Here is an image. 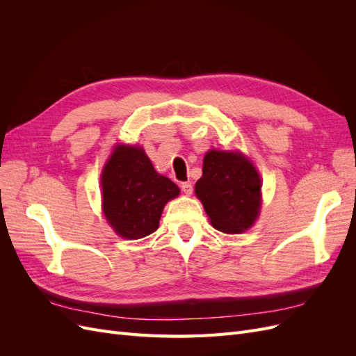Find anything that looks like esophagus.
Masks as SVG:
<instances>
[{
	"mask_svg": "<svg viewBox=\"0 0 356 356\" xmlns=\"http://www.w3.org/2000/svg\"><path fill=\"white\" fill-rule=\"evenodd\" d=\"M181 190L184 191L187 196H190L191 193H193V184H191V181H186V182H182V184H181Z\"/></svg>",
	"mask_w": 356,
	"mask_h": 356,
	"instance_id": "obj_1",
	"label": "esophagus"
}]
</instances>
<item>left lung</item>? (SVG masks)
<instances>
[{"label": "left lung", "mask_w": 356, "mask_h": 356, "mask_svg": "<svg viewBox=\"0 0 356 356\" xmlns=\"http://www.w3.org/2000/svg\"><path fill=\"white\" fill-rule=\"evenodd\" d=\"M196 182L212 225L222 233H242L254 224L261 202V181L251 161L239 153L211 149Z\"/></svg>", "instance_id": "8db88e82"}]
</instances>
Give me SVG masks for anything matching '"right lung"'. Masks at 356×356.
<instances>
[{"mask_svg":"<svg viewBox=\"0 0 356 356\" xmlns=\"http://www.w3.org/2000/svg\"><path fill=\"white\" fill-rule=\"evenodd\" d=\"M101 182L105 217L124 239L154 233L166 202L179 195L175 182L157 174L144 149L136 147H117Z\"/></svg>","mask_w":356,"mask_h":356,"instance_id":"1","label":"right lung"}]
</instances>
